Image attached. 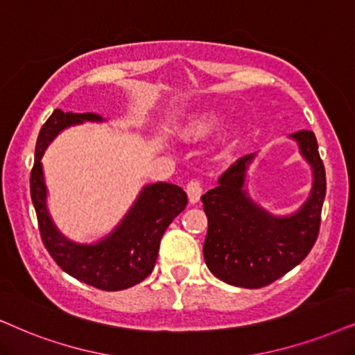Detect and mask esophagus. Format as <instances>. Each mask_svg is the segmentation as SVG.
<instances>
[{
	"label": "esophagus",
	"mask_w": 355,
	"mask_h": 355,
	"mask_svg": "<svg viewBox=\"0 0 355 355\" xmlns=\"http://www.w3.org/2000/svg\"><path fill=\"white\" fill-rule=\"evenodd\" d=\"M201 191H203V188L198 182L191 180L190 183L187 185V195H188V200H190L191 205L198 203L200 198H201Z\"/></svg>",
	"instance_id": "obj_1"
}]
</instances>
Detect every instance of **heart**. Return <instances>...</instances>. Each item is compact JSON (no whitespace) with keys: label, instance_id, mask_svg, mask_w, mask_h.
Here are the masks:
<instances>
[{"label":"heart","instance_id":"obj_1","mask_svg":"<svg viewBox=\"0 0 355 355\" xmlns=\"http://www.w3.org/2000/svg\"><path fill=\"white\" fill-rule=\"evenodd\" d=\"M224 119V111L219 106H203L196 107V110L187 111L178 118L177 124H175L173 131L183 142H200L203 139L209 137L216 129L221 125ZM241 132V123L234 121L227 125L221 132L218 139L216 152L219 157H226L230 152L234 149L237 139H239Z\"/></svg>","mask_w":355,"mask_h":355}]
</instances>
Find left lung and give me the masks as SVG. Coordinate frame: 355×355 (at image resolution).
<instances>
[{"mask_svg": "<svg viewBox=\"0 0 355 355\" xmlns=\"http://www.w3.org/2000/svg\"><path fill=\"white\" fill-rule=\"evenodd\" d=\"M311 168L308 198L293 213L275 214L250 196L249 170L257 152L227 168L201 196L208 216L205 262L214 277L242 288H260L297 267L315 245L326 196V172L311 131L288 136Z\"/></svg>", "mask_w": 355, "mask_h": 355, "instance_id": "obj_1", "label": "left lung"}]
</instances>
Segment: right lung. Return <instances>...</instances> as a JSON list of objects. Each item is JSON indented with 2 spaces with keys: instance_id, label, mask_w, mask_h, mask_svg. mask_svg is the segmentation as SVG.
Segmentation results:
<instances>
[{
  "instance_id": "obj_1",
  "label": "right lung",
  "mask_w": 355,
  "mask_h": 355,
  "mask_svg": "<svg viewBox=\"0 0 355 355\" xmlns=\"http://www.w3.org/2000/svg\"><path fill=\"white\" fill-rule=\"evenodd\" d=\"M96 113L55 110L40 129L31 172V198L37 214L44 245L57 266L83 284L105 291L125 290L141 284L154 270L165 230L188 203L187 193L167 182L144 185L121 221L107 234L93 242L67 237L49 211V191L42 157L53 139L65 129L85 123H106Z\"/></svg>"
}]
</instances>
